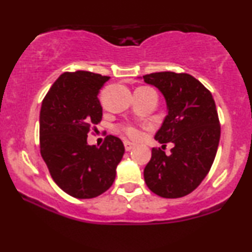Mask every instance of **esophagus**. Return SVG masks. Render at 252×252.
Here are the masks:
<instances>
[{"mask_svg": "<svg viewBox=\"0 0 252 252\" xmlns=\"http://www.w3.org/2000/svg\"><path fill=\"white\" fill-rule=\"evenodd\" d=\"M135 147V144L132 142H129V141H124V148H126V152L131 150Z\"/></svg>", "mask_w": 252, "mask_h": 252, "instance_id": "esophagus-1", "label": "esophagus"}]
</instances>
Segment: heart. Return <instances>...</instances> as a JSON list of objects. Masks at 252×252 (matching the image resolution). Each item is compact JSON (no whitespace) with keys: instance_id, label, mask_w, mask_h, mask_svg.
<instances>
[{"instance_id":"1","label":"heart","mask_w":252,"mask_h":252,"mask_svg":"<svg viewBox=\"0 0 252 252\" xmlns=\"http://www.w3.org/2000/svg\"><path fill=\"white\" fill-rule=\"evenodd\" d=\"M122 130L124 134H126L129 136V137L131 138H137L140 137V130H138L137 128H135L134 126H122Z\"/></svg>"}]
</instances>
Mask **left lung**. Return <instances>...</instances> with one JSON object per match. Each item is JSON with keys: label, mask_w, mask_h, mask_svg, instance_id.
I'll return each instance as SVG.
<instances>
[{"label": "left lung", "mask_w": 252, "mask_h": 252, "mask_svg": "<svg viewBox=\"0 0 252 252\" xmlns=\"http://www.w3.org/2000/svg\"><path fill=\"white\" fill-rule=\"evenodd\" d=\"M143 80L162 94L167 116L155 140L175 144L171 154L152 149L143 175L148 189L162 198H181L193 192L215 161L220 126L211 92L187 73L156 72Z\"/></svg>", "instance_id": "8db88e82"}]
</instances>
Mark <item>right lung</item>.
Segmentation results:
<instances>
[{
  "label": "right lung",
  "instance_id": "right-lung-1",
  "mask_svg": "<svg viewBox=\"0 0 252 252\" xmlns=\"http://www.w3.org/2000/svg\"><path fill=\"white\" fill-rule=\"evenodd\" d=\"M110 77L88 71L65 72L54 82L40 110V153L63 192L91 199L108 190L124 154L123 142L109 135L90 146V129L100 122L98 94Z\"/></svg>",
  "mask_w": 252,
  "mask_h": 252
}]
</instances>
